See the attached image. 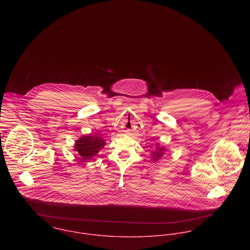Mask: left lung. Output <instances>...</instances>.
I'll return each mask as SVG.
<instances>
[{"label":"left lung","mask_w":250,"mask_h":250,"mask_svg":"<svg viewBox=\"0 0 250 250\" xmlns=\"http://www.w3.org/2000/svg\"><path fill=\"white\" fill-rule=\"evenodd\" d=\"M167 151V149L165 146H160L159 143H156L155 150L152 151V153H151V155H152L151 158H152L153 162L156 163L157 161H159Z\"/></svg>","instance_id":"obj_1"}]
</instances>
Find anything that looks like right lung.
<instances>
[{
    "label": "right lung",
    "mask_w": 250,
    "mask_h": 250,
    "mask_svg": "<svg viewBox=\"0 0 250 250\" xmlns=\"http://www.w3.org/2000/svg\"><path fill=\"white\" fill-rule=\"evenodd\" d=\"M106 145V141L98 135H86L81 137L75 142L74 150L80 156L82 162H89L93 159L95 161L98 157V153Z\"/></svg>",
    "instance_id": "right-lung-1"
}]
</instances>
